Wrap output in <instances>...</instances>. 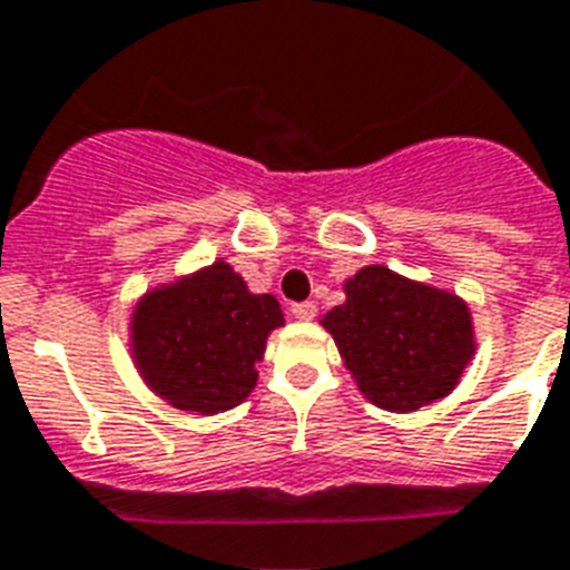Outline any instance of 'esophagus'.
<instances>
[{
    "mask_svg": "<svg viewBox=\"0 0 570 570\" xmlns=\"http://www.w3.org/2000/svg\"><path fill=\"white\" fill-rule=\"evenodd\" d=\"M293 315L298 318V322H313L315 304L313 301H301V304H293Z\"/></svg>",
    "mask_w": 570,
    "mask_h": 570,
    "instance_id": "obj_1",
    "label": "esophagus"
}]
</instances>
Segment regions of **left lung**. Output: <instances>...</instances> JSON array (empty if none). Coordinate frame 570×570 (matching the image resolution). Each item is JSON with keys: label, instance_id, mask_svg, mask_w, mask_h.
Masks as SVG:
<instances>
[{"label": "left lung", "instance_id": "obj_1", "mask_svg": "<svg viewBox=\"0 0 570 570\" xmlns=\"http://www.w3.org/2000/svg\"><path fill=\"white\" fill-rule=\"evenodd\" d=\"M347 301L322 318L358 391L380 409L417 411L446 396L470 365V307L389 266H365Z\"/></svg>", "mask_w": 570, "mask_h": 570}]
</instances>
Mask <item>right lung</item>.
<instances>
[{
    "mask_svg": "<svg viewBox=\"0 0 570 570\" xmlns=\"http://www.w3.org/2000/svg\"><path fill=\"white\" fill-rule=\"evenodd\" d=\"M284 324L275 295L248 293L217 261L150 289L132 313V358L153 394L181 411L240 405L257 382L266 336Z\"/></svg>",
    "mask_w": 570,
    "mask_h": 570,
    "instance_id": "add662e5",
    "label": "right lung"
}]
</instances>
